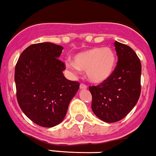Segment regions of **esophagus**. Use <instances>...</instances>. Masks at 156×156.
<instances>
[{
	"label": "esophagus",
	"mask_w": 156,
	"mask_h": 156,
	"mask_svg": "<svg viewBox=\"0 0 156 156\" xmlns=\"http://www.w3.org/2000/svg\"><path fill=\"white\" fill-rule=\"evenodd\" d=\"M80 89H86L87 85H85L84 83H81L80 85Z\"/></svg>",
	"instance_id": "34e87169"
}]
</instances>
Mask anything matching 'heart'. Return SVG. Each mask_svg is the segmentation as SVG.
Here are the masks:
<instances>
[{
	"label": "heart",
	"mask_w": 156,
	"mask_h": 156,
	"mask_svg": "<svg viewBox=\"0 0 156 156\" xmlns=\"http://www.w3.org/2000/svg\"><path fill=\"white\" fill-rule=\"evenodd\" d=\"M116 65L115 52L108 48H94L77 53L73 56V62L68 67L74 71H85L89 82L100 84L111 76Z\"/></svg>",
	"instance_id": "1"
}]
</instances>
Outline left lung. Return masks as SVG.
Returning a JSON list of instances; mask_svg holds the SVG:
<instances>
[{"mask_svg": "<svg viewBox=\"0 0 156 156\" xmlns=\"http://www.w3.org/2000/svg\"><path fill=\"white\" fill-rule=\"evenodd\" d=\"M115 47L118 60L111 76L97 86H89L92 111L106 123L125 118L140 94V59L128 45L115 41Z\"/></svg>", "mask_w": 156, "mask_h": 156, "instance_id": "left-lung-1", "label": "left lung"}]
</instances>
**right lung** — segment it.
<instances>
[{"mask_svg":"<svg viewBox=\"0 0 156 156\" xmlns=\"http://www.w3.org/2000/svg\"><path fill=\"white\" fill-rule=\"evenodd\" d=\"M63 48L51 42L27 48L15 69L18 105L24 115L42 127L55 126L65 118L80 83L63 75L64 62L58 57Z\"/></svg>","mask_w":156,"mask_h":156,"instance_id":"1","label":"right lung"}]
</instances>
